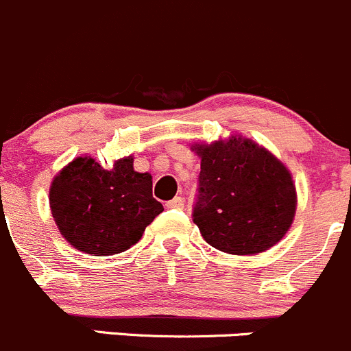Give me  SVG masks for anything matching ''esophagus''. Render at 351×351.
Here are the masks:
<instances>
[{
    "mask_svg": "<svg viewBox=\"0 0 351 351\" xmlns=\"http://www.w3.org/2000/svg\"><path fill=\"white\" fill-rule=\"evenodd\" d=\"M165 206H167V208H170V210H182V208H184V199H182L181 196H176L173 199L167 202Z\"/></svg>",
    "mask_w": 351,
    "mask_h": 351,
    "instance_id": "34e87169",
    "label": "esophagus"
}]
</instances>
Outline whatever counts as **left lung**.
Segmentation results:
<instances>
[{
  "instance_id": "left-lung-1",
  "label": "left lung",
  "mask_w": 351,
  "mask_h": 351,
  "mask_svg": "<svg viewBox=\"0 0 351 351\" xmlns=\"http://www.w3.org/2000/svg\"><path fill=\"white\" fill-rule=\"evenodd\" d=\"M202 158L193 222L213 248L255 255L281 241L296 210L289 170L250 139L195 146Z\"/></svg>"
}]
</instances>
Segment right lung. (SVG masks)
I'll return each mask as SVG.
<instances>
[{
    "label": "right lung",
    "instance_id": "right-lung-1",
    "mask_svg": "<svg viewBox=\"0 0 351 351\" xmlns=\"http://www.w3.org/2000/svg\"><path fill=\"white\" fill-rule=\"evenodd\" d=\"M49 206L63 238L95 256L129 250L163 212L153 198L152 176L136 172L131 156L112 170L91 156L75 158L53 179Z\"/></svg>",
    "mask_w": 351,
    "mask_h": 351
}]
</instances>
